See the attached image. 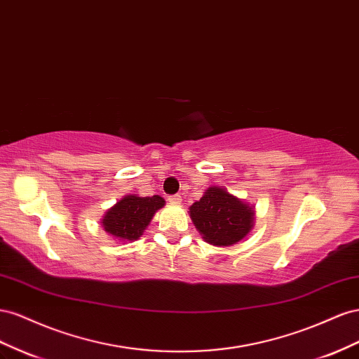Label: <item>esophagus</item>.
I'll return each instance as SVG.
<instances>
[{
  "mask_svg": "<svg viewBox=\"0 0 359 359\" xmlns=\"http://www.w3.org/2000/svg\"><path fill=\"white\" fill-rule=\"evenodd\" d=\"M168 201L171 204H180L182 203V197L180 196H171V197H168Z\"/></svg>",
  "mask_w": 359,
  "mask_h": 359,
  "instance_id": "1",
  "label": "esophagus"
}]
</instances>
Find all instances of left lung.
Here are the masks:
<instances>
[{"mask_svg":"<svg viewBox=\"0 0 359 359\" xmlns=\"http://www.w3.org/2000/svg\"><path fill=\"white\" fill-rule=\"evenodd\" d=\"M189 217L201 238L213 247H231L254 227V206L225 188L209 187L189 208Z\"/></svg>","mask_w":359,"mask_h":359,"instance_id":"left-lung-1","label":"left lung"}]
</instances>
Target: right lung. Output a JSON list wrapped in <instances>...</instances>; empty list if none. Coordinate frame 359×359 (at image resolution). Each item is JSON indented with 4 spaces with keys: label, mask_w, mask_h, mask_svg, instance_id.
<instances>
[{
    "label": "right lung",
    "mask_w": 359,
    "mask_h": 359,
    "mask_svg": "<svg viewBox=\"0 0 359 359\" xmlns=\"http://www.w3.org/2000/svg\"><path fill=\"white\" fill-rule=\"evenodd\" d=\"M163 206L165 200L159 196L140 197L137 194H126L105 212L100 224L112 239L134 242L142 236L155 213Z\"/></svg>",
    "instance_id": "right-lung-1"
}]
</instances>
